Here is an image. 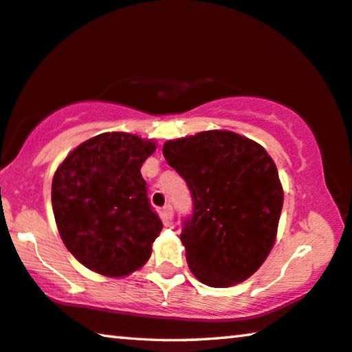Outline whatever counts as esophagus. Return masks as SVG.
Here are the masks:
<instances>
[{
  "label": "esophagus",
  "instance_id": "1",
  "mask_svg": "<svg viewBox=\"0 0 352 352\" xmlns=\"http://www.w3.org/2000/svg\"><path fill=\"white\" fill-rule=\"evenodd\" d=\"M163 217L166 221H172V217H174V210H172L169 204L163 206Z\"/></svg>",
  "mask_w": 352,
  "mask_h": 352
}]
</instances>
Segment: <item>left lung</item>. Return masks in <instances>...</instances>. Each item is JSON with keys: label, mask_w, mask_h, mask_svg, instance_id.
<instances>
[{"label": "left lung", "mask_w": 352, "mask_h": 352, "mask_svg": "<svg viewBox=\"0 0 352 352\" xmlns=\"http://www.w3.org/2000/svg\"><path fill=\"white\" fill-rule=\"evenodd\" d=\"M163 155L192 194L180 239L194 277L213 288L246 280L276 243L283 188L274 161L260 144L227 130L166 141Z\"/></svg>", "instance_id": "obj_1"}]
</instances>
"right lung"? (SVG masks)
I'll list each match as a JSON object with an SVG mask.
<instances>
[{"label":"right lung","instance_id":"right-lung-1","mask_svg":"<svg viewBox=\"0 0 352 352\" xmlns=\"http://www.w3.org/2000/svg\"><path fill=\"white\" fill-rule=\"evenodd\" d=\"M153 139L102 133L80 144L54 172L52 205L70 254L106 277H126L147 263L163 222L147 199L141 166Z\"/></svg>","mask_w":352,"mask_h":352}]
</instances>
